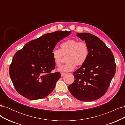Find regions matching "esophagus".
<instances>
[{"label":"esophagus","mask_w":125,"mask_h":125,"mask_svg":"<svg viewBox=\"0 0 125 125\" xmlns=\"http://www.w3.org/2000/svg\"><path fill=\"white\" fill-rule=\"evenodd\" d=\"M65 74H66L65 73H61V76H62V77H63V76H64V75H65Z\"/></svg>","instance_id":"34e87169"}]
</instances>
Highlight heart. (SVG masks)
<instances>
[{
  "instance_id": "1",
  "label": "heart",
  "mask_w": 125,
  "mask_h": 125,
  "mask_svg": "<svg viewBox=\"0 0 125 125\" xmlns=\"http://www.w3.org/2000/svg\"><path fill=\"white\" fill-rule=\"evenodd\" d=\"M60 48H55L52 51V57L57 66L61 65L63 55H67V62L59 68L58 70L59 71H73L76 65L80 66L83 65L89 57V46L84 41L69 40L60 44Z\"/></svg>"
}]
</instances>
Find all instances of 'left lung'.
Instances as JSON below:
<instances>
[{
    "mask_svg": "<svg viewBox=\"0 0 125 125\" xmlns=\"http://www.w3.org/2000/svg\"><path fill=\"white\" fill-rule=\"evenodd\" d=\"M77 36L88 45L89 54L85 62L73 73L74 81L68 89L79 100L93 101L107 92L116 72L114 57L97 36L88 33H78Z\"/></svg>",
    "mask_w": 125,
    "mask_h": 125,
    "instance_id": "1",
    "label": "left lung"
}]
</instances>
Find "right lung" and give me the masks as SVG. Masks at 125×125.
I'll list each match as a JSON object with an SVG mask.
<instances>
[{"instance_id": "1", "label": "right lung", "mask_w": 125, "mask_h": 125, "mask_svg": "<svg viewBox=\"0 0 125 125\" xmlns=\"http://www.w3.org/2000/svg\"><path fill=\"white\" fill-rule=\"evenodd\" d=\"M71 31L47 33L26 43L14 55L9 74L18 93L31 100L42 99L54 90L60 78L55 68L52 51L58 42Z\"/></svg>"}]
</instances>
